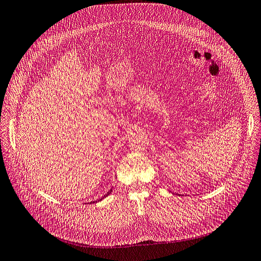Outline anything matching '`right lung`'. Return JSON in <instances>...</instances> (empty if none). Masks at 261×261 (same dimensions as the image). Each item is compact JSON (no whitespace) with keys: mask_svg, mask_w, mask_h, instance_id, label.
Here are the masks:
<instances>
[{"mask_svg":"<svg viewBox=\"0 0 261 261\" xmlns=\"http://www.w3.org/2000/svg\"><path fill=\"white\" fill-rule=\"evenodd\" d=\"M111 192H112V189H111V190H110V191H109V192H108V193H107V194H106V195H103V196H102V197H101V198H99V199H98V200H95V202H93V203H97V202H99V200H102V199H103V198H105V197H107V196H108V195H109V194H110V193H111Z\"/></svg>","mask_w":261,"mask_h":261,"instance_id":"add662e5","label":"right lung"}]
</instances>
